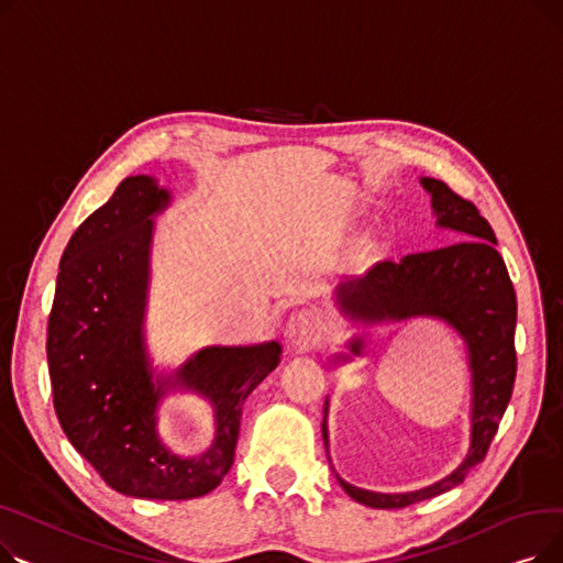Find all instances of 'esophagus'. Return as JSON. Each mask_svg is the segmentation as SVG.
Here are the masks:
<instances>
[{"mask_svg":"<svg viewBox=\"0 0 563 563\" xmlns=\"http://www.w3.org/2000/svg\"><path fill=\"white\" fill-rule=\"evenodd\" d=\"M321 340V321L317 314L301 310L287 319L285 342L291 351H310Z\"/></svg>","mask_w":563,"mask_h":563,"instance_id":"34e87169","label":"esophagus"}]
</instances>
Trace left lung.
<instances>
[{"instance_id": "8db88e82", "label": "left lung", "mask_w": 563, "mask_h": 563, "mask_svg": "<svg viewBox=\"0 0 563 563\" xmlns=\"http://www.w3.org/2000/svg\"><path fill=\"white\" fill-rule=\"evenodd\" d=\"M431 194L435 225L452 230V244L374 264L363 278L340 283L335 303L353 321L380 323L435 317L463 338L472 376L470 448L450 477L412 493H372L338 477L340 486L365 507L404 509L459 486L486 452L505 416L516 380V291L497 253L490 223L470 200L442 180L422 177ZM363 338L349 340L351 356L363 353ZM349 361V356H342ZM329 397L321 435L329 454ZM331 461V459H329Z\"/></svg>"}]
</instances>
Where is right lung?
Wrapping results in <instances>:
<instances>
[{"label":"right lung","mask_w":563,"mask_h":563,"mask_svg":"<svg viewBox=\"0 0 563 563\" xmlns=\"http://www.w3.org/2000/svg\"><path fill=\"white\" fill-rule=\"evenodd\" d=\"M168 202L155 177L132 175L75 230L58 264L47 365L56 418L107 486L130 497L194 499L228 475L242 406L278 367L283 346H205L155 378L143 319L153 217ZM168 389L194 391L216 408V440L200 457L175 455L156 431Z\"/></svg>","instance_id":"add662e5"}]
</instances>
